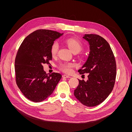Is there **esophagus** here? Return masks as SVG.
Wrapping results in <instances>:
<instances>
[{"instance_id": "34e87169", "label": "esophagus", "mask_w": 132, "mask_h": 132, "mask_svg": "<svg viewBox=\"0 0 132 132\" xmlns=\"http://www.w3.org/2000/svg\"><path fill=\"white\" fill-rule=\"evenodd\" d=\"M62 78H70L71 77H70V76H68V75H62Z\"/></svg>"}]
</instances>
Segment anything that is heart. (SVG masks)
I'll use <instances>...</instances> for the list:
<instances>
[{
    "label": "heart",
    "instance_id": "heart-1",
    "mask_svg": "<svg viewBox=\"0 0 132 132\" xmlns=\"http://www.w3.org/2000/svg\"><path fill=\"white\" fill-rule=\"evenodd\" d=\"M66 43L70 48L71 51L74 53H78L80 52L82 49V44L80 42L74 38H68L66 40ZM59 49V44L57 41H55L52 44L50 47V53L52 56H55L57 54ZM74 66L73 63H67V62H64L61 63L59 65L60 70L62 72L66 73H71L72 72V68Z\"/></svg>",
    "mask_w": 132,
    "mask_h": 132
}]
</instances>
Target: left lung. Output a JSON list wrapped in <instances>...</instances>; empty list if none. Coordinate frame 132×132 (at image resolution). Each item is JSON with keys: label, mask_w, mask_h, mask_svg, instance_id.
<instances>
[{"label": "left lung", "mask_w": 132, "mask_h": 132, "mask_svg": "<svg viewBox=\"0 0 132 132\" xmlns=\"http://www.w3.org/2000/svg\"><path fill=\"white\" fill-rule=\"evenodd\" d=\"M90 45L89 57L78 71L80 74L89 73L88 79L79 80L74 95L82 104L89 107L99 105L112 91L116 78V62L108 42L96 34L83 37Z\"/></svg>", "instance_id": "left-lung-1"}]
</instances>
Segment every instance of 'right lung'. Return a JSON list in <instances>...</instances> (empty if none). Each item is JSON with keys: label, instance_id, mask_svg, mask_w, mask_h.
<instances>
[{"label": "right lung", "instance_id": "add662e5", "mask_svg": "<svg viewBox=\"0 0 132 132\" xmlns=\"http://www.w3.org/2000/svg\"><path fill=\"white\" fill-rule=\"evenodd\" d=\"M63 35L46 29H39L27 36L21 44L15 60L16 83L27 98L40 102L50 96L61 78V75H48L44 64L52 59L50 47Z\"/></svg>", "mask_w": 132, "mask_h": 132}]
</instances>
